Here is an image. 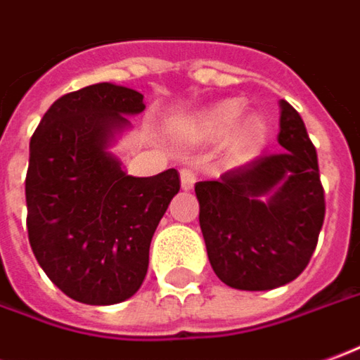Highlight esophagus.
<instances>
[{
  "label": "esophagus",
  "instance_id": "obj_1",
  "mask_svg": "<svg viewBox=\"0 0 360 360\" xmlns=\"http://www.w3.org/2000/svg\"><path fill=\"white\" fill-rule=\"evenodd\" d=\"M180 180H182V190H192L195 184L194 170H190V168H182V170H180Z\"/></svg>",
  "mask_w": 360,
  "mask_h": 360
}]
</instances>
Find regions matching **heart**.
<instances>
[{"instance_id":"obj_1","label":"heart","mask_w":360,"mask_h":360,"mask_svg":"<svg viewBox=\"0 0 360 360\" xmlns=\"http://www.w3.org/2000/svg\"><path fill=\"white\" fill-rule=\"evenodd\" d=\"M241 111L243 105L239 101H223L219 105L207 109L198 119H194V123L188 129V135L192 139L221 137L237 123V119L241 117ZM257 131H259V123L257 121H249L241 131V135L235 139V148L249 143L257 135Z\"/></svg>"}]
</instances>
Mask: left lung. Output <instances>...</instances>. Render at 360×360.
Instances as JSON below:
<instances>
[{
    "instance_id": "1",
    "label": "left lung",
    "mask_w": 360,
    "mask_h": 360,
    "mask_svg": "<svg viewBox=\"0 0 360 360\" xmlns=\"http://www.w3.org/2000/svg\"><path fill=\"white\" fill-rule=\"evenodd\" d=\"M280 109L282 153L195 184L207 257L231 288L272 290L298 278L326 217L316 147L298 111L284 100Z\"/></svg>"
}]
</instances>
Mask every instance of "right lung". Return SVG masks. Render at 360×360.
Listing matches in <instances>:
<instances>
[{"label":"right lung","mask_w":360,"mask_h":360,"mask_svg":"<svg viewBox=\"0 0 360 360\" xmlns=\"http://www.w3.org/2000/svg\"><path fill=\"white\" fill-rule=\"evenodd\" d=\"M143 94L94 84L52 103L34 129L25 178L29 243L68 298L111 306L131 298L148 269L158 221L180 190L176 168L127 176L105 150Z\"/></svg>","instance_id":"obj_1"}]
</instances>
